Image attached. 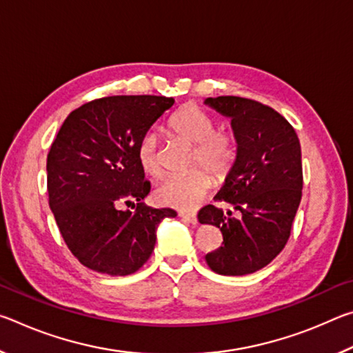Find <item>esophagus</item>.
Masks as SVG:
<instances>
[{
  "instance_id": "34e87169",
  "label": "esophagus",
  "mask_w": 353,
  "mask_h": 353,
  "mask_svg": "<svg viewBox=\"0 0 353 353\" xmlns=\"http://www.w3.org/2000/svg\"><path fill=\"white\" fill-rule=\"evenodd\" d=\"M179 216H181V218L185 221V223H190V224H193V225L198 224V218H196V214L181 213V214H179Z\"/></svg>"
}]
</instances>
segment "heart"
<instances>
[{
  "label": "heart",
  "instance_id": "1",
  "mask_svg": "<svg viewBox=\"0 0 353 353\" xmlns=\"http://www.w3.org/2000/svg\"><path fill=\"white\" fill-rule=\"evenodd\" d=\"M171 132L188 143H193L191 165H204L216 177L224 176L234 163L236 148L234 137L214 130L210 115L196 105H185L170 119ZM137 160L148 176H160V154L157 135L148 132L137 146ZM212 187V177L204 168H193L183 174L171 176L159 185L155 198L160 204L177 210H193L204 199Z\"/></svg>",
  "mask_w": 353,
  "mask_h": 353
}]
</instances>
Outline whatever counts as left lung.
Listing matches in <instances>:
<instances>
[{"label": "left lung", "mask_w": 353, "mask_h": 353, "mask_svg": "<svg viewBox=\"0 0 353 353\" xmlns=\"http://www.w3.org/2000/svg\"><path fill=\"white\" fill-rule=\"evenodd\" d=\"M204 104L230 119L236 155L216 201L232 204L241 218L205 205L201 224L223 234L224 246L205 255L221 276H246L282 252L302 198V155L296 130L268 105L240 97L207 98Z\"/></svg>", "instance_id": "left-lung-1"}]
</instances>
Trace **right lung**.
I'll list each match as a JSON object with an SVG mask.
<instances>
[{"label": "right lung", "mask_w": 353, "mask_h": 353, "mask_svg": "<svg viewBox=\"0 0 353 353\" xmlns=\"http://www.w3.org/2000/svg\"><path fill=\"white\" fill-rule=\"evenodd\" d=\"M165 97H107L70 113L46 160L48 194L59 230L83 266L129 276L151 256L157 227L172 208L140 202L151 190L137 160V146L170 110ZM139 201L135 212L123 201Z\"/></svg>", "instance_id": "obj_1"}]
</instances>
